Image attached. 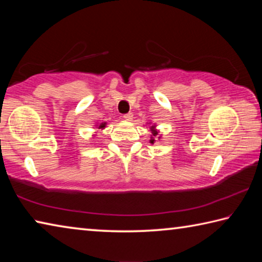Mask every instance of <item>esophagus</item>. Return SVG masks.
<instances>
[{
    "instance_id": "obj_1",
    "label": "esophagus",
    "mask_w": 262,
    "mask_h": 262,
    "mask_svg": "<svg viewBox=\"0 0 262 262\" xmlns=\"http://www.w3.org/2000/svg\"><path fill=\"white\" fill-rule=\"evenodd\" d=\"M123 119H126V120L130 121L133 119V113H127V114H123Z\"/></svg>"
}]
</instances>
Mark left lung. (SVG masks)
I'll list each match as a JSON object with an SVG mask.
<instances>
[{
    "mask_svg": "<svg viewBox=\"0 0 262 262\" xmlns=\"http://www.w3.org/2000/svg\"><path fill=\"white\" fill-rule=\"evenodd\" d=\"M154 128V127H152ZM154 135H157V132H154ZM154 141L155 140H150V142H151V143H154Z\"/></svg>",
    "mask_w": 262,
    "mask_h": 262,
    "instance_id": "obj_1",
    "label": "left lung"
}]
</instances>
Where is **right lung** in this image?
<instances>
[{
	"label": "right lung",
	"mask_w": 262,
	"mask_h": 262,
	"mask_svg": "<svg viewBox=\"0 0 262 262\" xmlns=\"http://www.w3.org/2000/svg\"><path fill=\"white\" fill-rule=\"evenodd\" d=\"M105 127V123H100L99 125V128H104Z\"/></svg>",
	"instance_id": "1"
}]
</instances>
